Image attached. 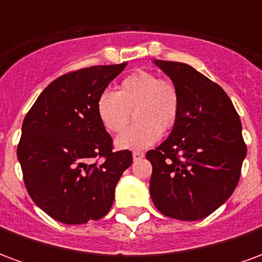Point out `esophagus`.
Instances as JSON below:
<instances>
[{
	"instance_id": "obj_1",
	"label": "esophagus",
	"mask_w": 262,
	"mask_h": 262,
	"mask_svg": "<svg viewBox=\"0 0 262 262\" xmlns=\"http://www.w3.org/2000/svg\"><path fill=\"white\" fill-rule=\"evenodd\" d=\"M143 157H144V153H142V151H133V160H135V161L142 160Z\"/></svg>"
}]
</instances>
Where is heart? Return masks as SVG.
<instances>
[{
    "label": "heart",
    "mask_w": 262,
    "mask_h": 262,
    "mask_svg": "<svg viewBox=\"0 0 262 262\" xmlns=\"http://www.w3.org/2000/svg\"><path fill=\"white\" fill-rule=\"evenodd\" d=\"M181 97L170 80L150 71H136L120 81L118 91H103L97 101V115L111 133H119L133 118L136 123L116 137L122 150H144L159 142L161 130H170L180 115Z\"/></svg>",
    "instance_id": "1"
}]
</instances>
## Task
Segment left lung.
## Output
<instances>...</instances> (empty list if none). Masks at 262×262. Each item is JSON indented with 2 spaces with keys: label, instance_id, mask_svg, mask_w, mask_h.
<instances>
[{
  "label": "left lung",
  "instance_id": "8db88e82",
  "mask_svg": "<svg viewBox=\"0 0 262 262\" xmlns=\"http://www.w3.org/2000/svg\"><path fill=\"white\" fill-rule=\"evenodd\" d=\"M178 88L180 115L167 140L150 150V195L160 212L180 220L213 213L236 189L247 146L238 114L222 86L177 61L154 60Z\"/></svg>",
  "mask_w": 262,
  "mask_h": 262
}]
</instances>
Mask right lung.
<instances>
[{
  "label": "right lung",
  "instance_id": "add662e5",
  "mask_svg": "<svg viewBox=\"0 0 262 262\" xmlns=\"http://www.w3.org/2000/svg\"><path fill=\"white\" fill-rule=\"evenodd\" d=\"M127 63L71 71L50 82L22 123L18 160L32 201L66 225L108 213L132 151H114L98 119V97ZM102 157V163L92 162Z\"/></svg>",
  "mask_w": 262,
  "mask_h": 262
}]
</instances>
